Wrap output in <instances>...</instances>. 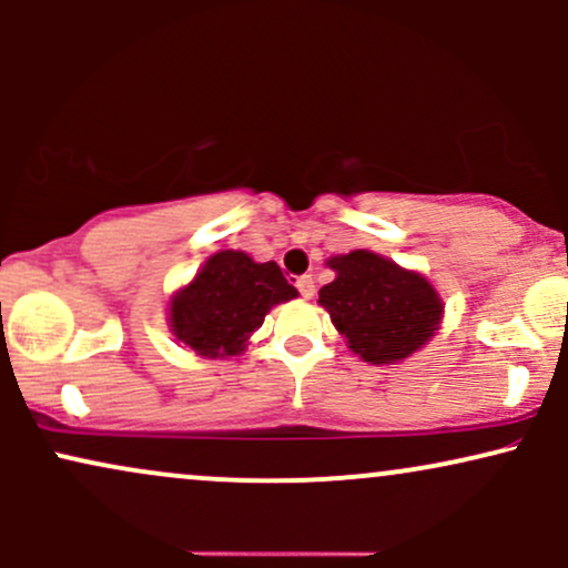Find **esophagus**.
I'll list each match as a JSON object with an SVG mask.
<instances>
[{"mask_svg": "<svg viewBox=\"0 0 568 568\" xmlns=\"http://www.w3.org/2000/svg\"><path fill=\"white\" fill-rule=\"evenodd\" d=\"M296 288L304 298H312L315 296V280H312V275H302L296 280Z\"/></svg>", "mask_w": 568, "mask_h": 568, "instance_id": "34e87169", "label": "esophagus"}]
</instances>
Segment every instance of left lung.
<instances>
[{
  "mask_svg": "<svg viewBox=\"0 0 568 568\" xmlns=\"http://www.w3.org/2000/svg\"><path fill=\"white\" fill-rule=\"evenodd\" d=\"M334 283L321 288L336 331L366 363H397L438 331L443 304L433 285L371 251L331 258Z\"/></svg>",
  "mask_w": 568,
  "mask_h": 568,
  "instance_id": "left-lung-1",
  "label": "left lung"
}]
</instances>
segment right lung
<instances>
[{"label": "right lung", "instance_id": "obj_1", "mask_svg": "<svg viewBox=\"0 0 568 568\" xmlns=\"http://www.w3.org/2000/svg\"><path fill=\"white\" fill-rule=\"evenodd\" d=\"M291 298L296 288L275 262L256 264L243 251H221L173 296L171 328L197 355H237L266 312Z\"/></svg>", "mask_w": 568, "mask_h": 568}]
</instances>
